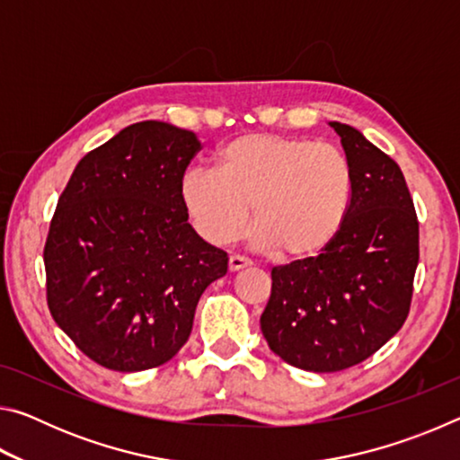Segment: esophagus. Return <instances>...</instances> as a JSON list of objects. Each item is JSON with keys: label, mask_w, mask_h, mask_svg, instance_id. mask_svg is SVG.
<instances>
[{"label": "esophagus", "mask_w": 460, "mask_h": 460, "mask_svg": "<svg viewBox=\"0 0 460 460\" xmlns=\"http://www.w3.org/2000/svg\"><path fill=\"white\" fill-rule=\"evenodd\" d=\"M249 266H252V261L241 258V255H231L229 258V271H239V270L249 268Z\"/></svg>", "instance_id": "34e87169"}]
</instances>
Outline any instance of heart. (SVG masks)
Here are the masks:
<instances>
[{
    "label": "heart",
    "mask_w": 460,
    "mask_h": 460,
    "mask_svg": "<svg viewBox=\"0 0 460 460\" xmlns=\"http://www.w3.org/2000/svg\"><path fill=\"white\" fill-rule=\"evenodd\" d=\"M355 192L345 154L278 134H245L217 154V172L190 168L178 199L194 231L213 245L235 241L249 217L255 243L286 261L323 255L345 227Z\"/></svg>",
    "instance_id": "1"
}]
</instances>
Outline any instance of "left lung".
<instances>
[{"label":"left lung","instance_id":"1","mask_svg":"<svg viewBox=\"0 0 460 460\" xmlns=\"http://www.w3.org/2000/svg\"><path fill=\"white\" fill-rule=\"evenodd\" d=\"M355 174L351 211L323 255L271 270L260 324L294 367L332 373L379 351L406 323L418 219L400 166L359 129L331 121Z\"/></svg>","mask_w":460,"mask_h":460}]
</instances>
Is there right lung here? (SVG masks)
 <instances>
[{"label": "right lung", "mask_w": 460, "mask_h": 460, "mask_svg": "<svg viewBox=\"0 0 460 460\" xmlns=\"http://www.w3.org/2000/svg\"><path fill=\"white\" fill-rule=\"evenodd\" d=\"M200 142L164 121L121 129L76 164L44 245L57 324L107 369L164 365L190 337L227 253L192 229L178 182Z\"/></svg>", "instance_id": "1"}]
</instances>
